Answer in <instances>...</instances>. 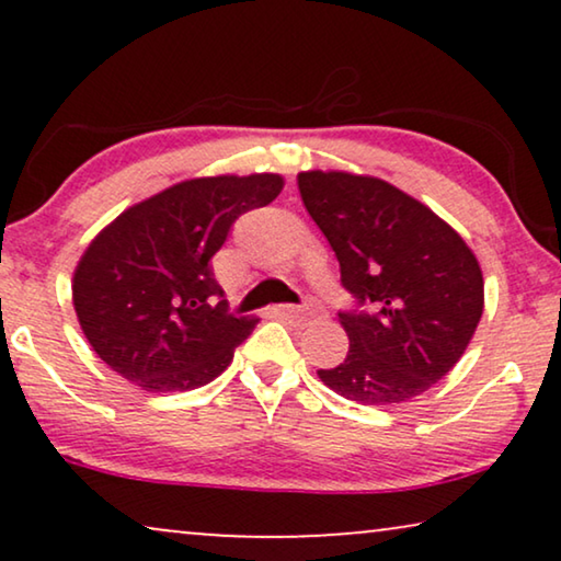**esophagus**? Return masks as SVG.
<instances>
[{"label":"esophagus","mask_w":561,"mask_h":561,"mask_svg":"<svg viewBox=\"0 0 561 561\" xmlns=\"http://www.w3.org/2000/svg\"><path fill=\"white\" fill-rule=\"evenodd\" d=\"M275 313H280V317H290V319H309L313 317V309L311 306H294V304H283V306H275L273 309Z\"/></svg>","instance_id":"34e87169"}]
</instances>
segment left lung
I'll list each match as a JSON object with an SVG mask.
<instances>
[{
	"label": "left lung",
	"instance_id": "8db88e82",
	"mask_svg": "<svg viewBox=\"0 0 561 561\" xmlns=\"http://www.w3.org/2000/svg\"><path fill=\"white\" fill-rule=\"evenodd\" d=\"M306 211L340 260L359 309L340 311L342 365L319 370L334 393L396 405L426 393L465 355L485 306L478 257L447 221L373 175L298 173Z\"/></svg>",
	"mask_w": 561,
	"mask_h": 561
}]
</instances>
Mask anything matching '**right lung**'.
<instances>
[{
  "instance_id": "obj_1",
  "label": "right lung",
  "mask_w": 561,
  "mask_h": 561,
  "mask_svg": "<svg viewBox=\"0 0 561 561\" xmlns=\"http://www.w3.org/2000/svg\"><path fill=\"white\" fill-rule=\"evenodd\" d=\"M280 188L278 173L191 179L106 225L73 273V309L96 355L150 393H183L225 373L257 319L227 311L211 257L234 219Z\"/></svg>"
}]
</instances>
